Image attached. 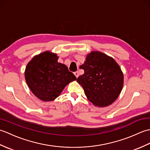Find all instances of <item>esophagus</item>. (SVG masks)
<instances>
[{
	"instance_id": "34e87169",
	"label": "esophagus",
	"mask_w": 150,
	"mask_h": 150,
	"mask_svg": "<svg viewBox=\"0 0 150 150\" xmlns=\"http://www.w3.org/2000/svg\"><path fill=\"white\" fill-rule=\"evenodd\" d=\"M74 75H75V77L77 78V77H79V71H75V72H74Z\"/></svg>"
}]
</instances>
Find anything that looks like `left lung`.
I'll list each match as a JSON object with an SVG mask.
<instances>
[{"label": "left lung", "instance_id": "obj_1", "mask_svg": "<svg viewBox=\"0 0 150 150\" xmlns=\"http://www.w3.org/2000/svg\"><path fill=\"white\" fill-rule=\"evenodd\" d=\"M84 73L77 81L95 106H109L119 97L123 86V73L113 58L98 52L88 55L80 67Z\"/></svg>", "mask_w": 150, "mask_h": 150}]
</instances>
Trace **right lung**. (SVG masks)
Here are the masks:
<instances>
[{
    "label": "right lung",
    "instance_id": "add662e5",
    "mask_svg": "<svg viewBox=\"0 0 150 150\" xmlns=\"http://www.w3.org/2000/svg\"><path fill=\"white\" fill-rule=\"evenodd\" d=\"M58 57L45 52L34 57L25 70V79L32 93L43 101H52L70 82L77 79Z\"/></svg>",
    "mask_w": 150,
    "mask_h": 150
}]
</instances>
